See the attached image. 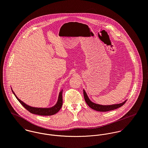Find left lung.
Wrapping results in <instances>:
<instances>
[{
  "instance_id": "8db88e82",
  "label": "left lung",
  "mask_w": 148,
  "mask_h": 148,
  "mask_svg": "<svg viewBox=\"0 0 148 148\" xmlns=\"http://www.w3.org/2000/svg\"><path fill=\"white\" fill-rule=\"evenodd\" d=\"M83 95H84V98L86 101V103L87 104V105L92 109L99 111V112H107V111H110L111 110H114L115 109H117L121 106H123L125 103L126 102L127 100H125L124 101H123L121 103H119V104H112V105H108V106H103V105H100L98 104H96L93 103L92 101H91L87 96L86 91H84V90H83Z\"/></svg>"
}]
</instances>
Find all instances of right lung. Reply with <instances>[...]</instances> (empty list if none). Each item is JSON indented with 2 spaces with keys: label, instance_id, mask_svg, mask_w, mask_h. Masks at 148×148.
Wrapping results in <instances>:
<instances>
[{
  "label": "right lung",
  "instance_id": "add662e5",
  "mask_svg": "<svg viewBox=\"0 0 148 148\" xmlns=\"http://www.w3.org/2000/svg\"><path fill=\"white\" fill-rule=\"evenodd\" d=\"M12 92L14 93V95L18 101L20 103V104L29 112L33 114H36V115H41V116H50V115H53L57 113L60 110L62 106V90L58 96V99L57 103L56 104L55 106H54L50 108H37V107H31L27 104H26L25 103L20 100L17 97L16 95L12 90Z\"/></svg>",
  "mask_w": 148,
  "mask_h": 148
}]
</instances>
